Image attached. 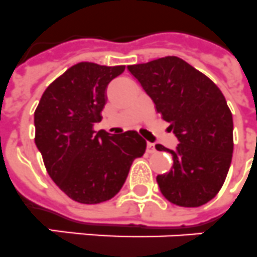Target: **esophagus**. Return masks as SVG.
I'll list each match as a JSON object with an SVG mask.
<instances>
[{"label": "esophagus", "mask_w": 257, "mask_h": 257, "mask_svg": "<svg viewBox=\"0 0 257 257\" xmlns=\"http://www.w3.org/2000/svg\"><path fill=\"white\" fill-rule=\"evenodd\" d=\"M148 153H155V148H154V144H152V142H148Z\"/></svg>", "instance_id": "obj_1"}]
</instances>
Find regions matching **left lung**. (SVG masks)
I'll return each instance as SVG.
<instances>
[{
	"label": "left lung",
	"instance_id": "8db88e82",
	"mask_svg": "<svg viewBox=\"0 0 257 257\" xmlns=\"http://www.w3.org/2000/svg\"><path fill=\"white\" fill-rule=\"evenodd\" d=\"M128 70L180 142L175 150L155 145L174 161L169 172L157 176L162 195L178 206L204 205L222 188L231 165L234 124L225 96L212 79L176 56Z\"/></svg>",
	"mask_w": 257,
	"mask_h": 257
}]
</instances>
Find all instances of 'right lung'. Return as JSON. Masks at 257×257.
<instances>
[{"mask_svg": "<svg viewBox=\"0 0 257 257\" xmlns=\"http://www.w3.org/2000/svg\"><path fill=\"white\" fill-rule=\"evenodd\" d=\"M125 70L79 62L47 87L34 115L35 144L52 180L81 204L111 200L124 185L146 141L136 131H94L107 103V86Z\"/></svg>", "mask_w": 257, "mask_h": 257, "instance_id": "1", "label": "right lung"}]
</instances>
